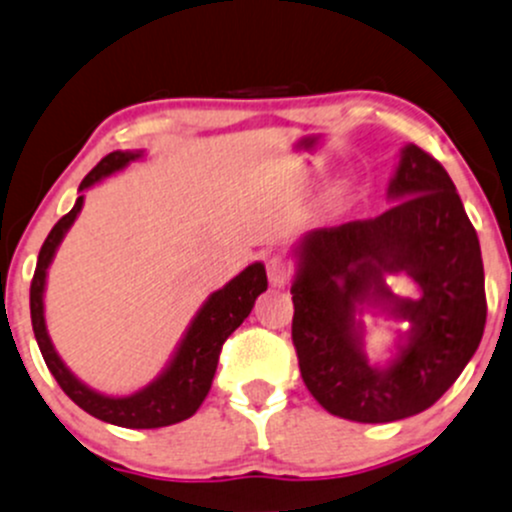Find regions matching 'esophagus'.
I'll use <instances>...</instances> for the list:
<instances>
[{"label":"esophagus","instance_id":"esophagus-1","mask_svg":"<svg viewBox=\"0 0 512 512\" xmlns=\"http://www.w3.org/2000/svg\"><path fill=\"white\" fill-rule=\"evenodd\" d=\"M267 277H269V284L279 286V289H282V286L289 282V277H291V262L286 260V257H279V255L269 257V260H267Z\"/></svg>","mask_w":512,"mask_h":512}]
</instances>
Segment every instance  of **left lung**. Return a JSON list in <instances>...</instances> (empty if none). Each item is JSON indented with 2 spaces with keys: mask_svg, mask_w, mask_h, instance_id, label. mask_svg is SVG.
I'll list each match as a JSON object with an SVG mask.
<instances>
[{
  "mask_svg": "<svg viewBox=\"0 0 512 512\" xmlns=\"http://www.w3.org/2000/svg\"><path fill=\"white\" fill-rule=\"evenodd\" d=\"M386 196L393 206L381 216L316 228L294 250L291 338L303 384L325 411L355 423L430 408L474 357L486 325L479 238L445 167L403 145ZM391 273L411 278L416 296L393 295ZM364 310L409 325L386 365L363 352Z\"/></svg>",
  "mask_w": 512,
  "mask_h": 512,
  "instance_id": "left-lung-1",
  "label": "left lung"
}]
</instances>
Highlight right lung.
Masks as SVG:
<instances>
[{"mask_svg": "<svg viewBox=\"0 0 512 512\" xmlns=\"http://www.w3.org/2000/svg\"><path fill=\"white\" fill-rule=\"evenodd\" d=\"M140 157H143V150H116V153L106 155L82 179L80 196H77L72 211L55 223L53 230L48 233L46 243L41 247V252H38L36 272H33L31 282V323L33 335H36V342L41 347V355L46 359L50 374L55 376L60 389L82 411L104 420V423L119 425V428L150 430L182 423V420L192 418L199 411V406L204 403L206 393H209L213 384V374H216L223 342L250 316L257 296L262 291H267V272L262 262H252L238 277L230 279L223 289L213 291L209 299L204 301V306L196 311L194 320L189 323L184 338L179 340L177 350H174L167 367L140 391L131 393V396H109V393L94 391L92 386L77 379L67 369V364L60 359L58 352H55L53 340H50L46 328L43 294H46L48 267L53 262L60 243H63L65 233L72 228L75 218L80 216L84 204V189L94 187V184H99L109 174L121 172L123 167L140 160Z\"/></svg>", "mask_w": 512, "mask_h": 512, "instance_id": "1", "label": "right lung"}]
</instances>
